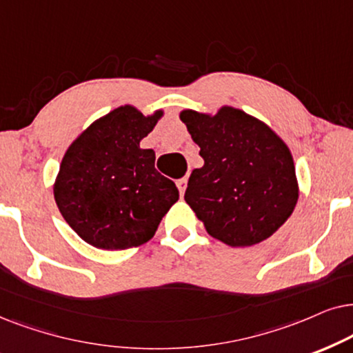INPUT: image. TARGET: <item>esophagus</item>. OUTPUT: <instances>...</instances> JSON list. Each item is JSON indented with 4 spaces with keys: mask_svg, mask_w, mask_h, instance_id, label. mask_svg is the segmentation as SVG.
<instances>
[{
    "mask_svg": "<svg viewBox=\"0 0 353 353\" xmlns=\"http://www.w3.org/2000/svg\"><path fill=\"white\" fill-rule=\"evenodd\" d=\"M176 185H177V189H179V194L184 195L185 194V189H187V179H185V177H184V179L177 181Z\"/></svg>",
    "mask_w": 353,
    "mask_h": 353,
    "instance_id": "obj_1",
    "label": "esophagus"
}]
</instances>
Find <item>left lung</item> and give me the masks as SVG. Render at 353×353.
Instances as JSON below:
<instances>
[{"label":"left lung","instance_id":"obj_1","mask_svg":"<svg viewBox=\"0 0 353 353\" xmlns=\"http://www.w3.org/2000/svg\"><path fill=\"white\" fill-rule=\"evenodd\" d=\"M181 119L205 164L194 169L184 199L210 236L231 247L271 237L295 208L299 185L288 145L261 121L236 108Z\"/></svg>","mask_w":353,"mask_h":353}]
</instances>
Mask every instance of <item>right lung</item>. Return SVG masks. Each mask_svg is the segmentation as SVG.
Here are the masks:
<instances>
[{
    "mask_svg": "<svg viewBox=\"0 0 353 353\" xmlns=\"http://www.w3.org/2000/svg\"><path fill=\"white\" fill-rule=\"evenodd\" d=\"M161 116L121 106L93 122L65 152L54 200L65 223L90 245H142L179 199L176 184L154 169L153 150L140 148Z\"/></svg>",
    "mask_w": 353,
    "mask_h": 353,
    "instance_id": "right-lung-1",
    "label": "right lung"
}]
</instances>
